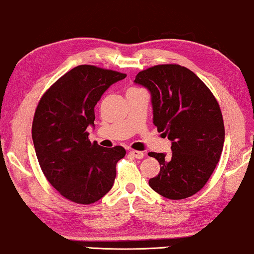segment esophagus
I'll return each mask as SVG.
<instances>
[{
  "mask_svg": "<svg viewBox=\"0 0 254 254\" xmlns=\"http://www.w3.org/2000/svg\"><path fill=\"white\" fill-rule=\"evenodd\" d=\"M129 154L130 156H133L134 158H136V159H142V158L144 157V153L142 151H137V150H130Z\"/></svg>",
  "mask_w": 254,
  "mask_h": 254,
  "instance_id": "1",
  "label": "esophagus"
}]
</instances>
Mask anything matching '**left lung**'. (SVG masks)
<instances>
[{
    "mask_svg": "<svg viewBox=\"0 0 254 254\" xmlns=\"http://www.w3.org/2000/svg\"><path fill=\"white\" fill-rule=\"evenodd\" d=\"M135 83L151 94L153 124L172 141L168 154L149 152L160 164L149 186L168 199H185L206 185L225 142L222 113L214 95L192 71L178 64L141 71Z\"/></svg>",
    "mask_w": 254,
    "mask_h": 254,
    "instance_id": "8db88e82",
    "label": "left lung"
}]
</instances>
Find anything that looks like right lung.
Wrapping results in <instances>:
<instances>
[{
	"mask_svg": "<svg viewBox=\"0 0 254 254\" xmlns=\"http://www.w3.org/2000/svg\"><path fill=\"white\" fill-rule=\"evenodd\" d=\"M125 73L79 65L65 73L40 100L32 138L40 167L50 185L66 199L89 205L111 190L123 146L103 148L88 138L95 105Z\"/></svg>",
	"mask_w": 254,
	"mask_h": 254,
	"instance_id": "1",
	"label": "right lung"
}]
</instances>
